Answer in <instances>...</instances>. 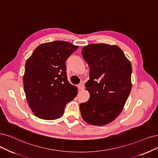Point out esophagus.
I'll list each match as a JSON object with an SVG mask.
<instances>
[{
	"label": "esophagus",
	"mask_w": 158,
	"mask_h": 158,
	"mask_svg": "<svg viewBox=\"0 0 158 158\" xmlns=\"http://www.w3.org/2000/svg\"><path fill=\"white\" fill-rule=\"evenodd\" d=\"M78 88L79 90H83L84 89V86L82 84H80L78 85Z\"/></svg>",
	"instance_id": "1"
}]
</instances>
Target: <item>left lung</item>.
Here are the masks:
<instances>
[{"label":"left lung","mask_w":158,"mask_h":158,"mask_svg":"<svg viewBox=\"0 0 158 158\" xmlns=\"http://www.w3.org/2000/svg\"><path fill=\"white\" fill-rule=\"evenodd\" d=\"M81 54L90 69L85 84L90 97L80 105L81 117L92 125H106L121 113L130 93L131 63L118 46L104 43L88 45Z\"/></svg>","instance_id":"8db88e82"}]
</instances>
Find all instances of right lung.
<instances>
[{"label":"right lung","mask_w":158,"mask_h":158,"mask_svg":"<svg viewBox=\"0 0 158 158\" xmlns=\"http://www.w3.org/2000/svg\"><path fill=\"white\" fill-rule=\"evenodd\" d=\"M78 48L64 41L43 43L27 60L24 89L36 117L45 120L61 117L66 104L77 95V87L67 80L65 61Z\"/></svg>","instance_id":"right-lung-1"}]
</instances>
